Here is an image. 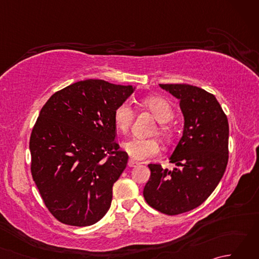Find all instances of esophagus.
I'll list each match as a JSON object with an SVG mask.
<instances>
[{
  "label": "esophagus",
  "instance_id": "obj_1",
  "mask_svg": "<svg viewBox=\"0 0 259 259\" xmlns=\"http://www.w3.org/2000/svg\"><path fill=\"white\" fill-rule=\"evenodd\" d=\"M139 163H140V162L134 160V159H129L128 166H129V167H135V166H137V164H139Z\"/></svg>",
  "mask_w": 259,
  "mask_h": 259
}]
</instances>
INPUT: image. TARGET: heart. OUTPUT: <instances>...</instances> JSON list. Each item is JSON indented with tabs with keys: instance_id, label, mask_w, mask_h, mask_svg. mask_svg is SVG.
<instances>
[{
	"instance_id": "heart-1",
	"label": "heart",
	"mask_w": 259,
	"mask_h": 259,
	"mask_svg": "<svg viewBox=\"0 0 259 259\" xmlns=\"http://www.w3.org/2000/svg\"><path fill=\"white\" fill-rule=\"evenodd\" d=\"M142 107L152 113L160 124L158 126V134L163 140H170L174 136V130L168 122L175 117L174 109L166 99L161 97H148L142 99ZM134 119V111L128 103H121L113 111V122L115 128L122 134L129 130ZM123 150L137 160H145L159 155L160 145L156 139H138L133 138L123 142Z\"/></svg>"
}]
</instances>
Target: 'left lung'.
Wrapping results in <instances>:
<instances>
[{"label":"left lung","mask_w":259,"mask_h":259,"mask_svg":"<svg viewBox=\"0 0 259 259\" xmlns=\"http://www.w3.org/2000/svg\"><path fill=\"white\" fill-rule=\"evenodd\" d=\"M179 100L185 117L184 134L170 162L180 168L148 164L151 175L145 186L148 205L174 216L200 206L223 178L228 162L227 115L211 93L195 85L159 84Z\"/></svg>","instance_id":"8db88e82"}]
</instances>
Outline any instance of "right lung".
<instances>
[{
	"mask_svg": "<svg viewBox=\"0 0 259 259\" xmlns=\"http://www.w3.org/2000/svg\"><path fill=\"white\" fill-rule=\"evenodd\" d=\"M133 85L84 80L57 91L42 107L30 137L31 174L53 217L70 226L98 223L128 163L115 141L113 111Z\"/></svg>",
	"mask_w": 259,
	"mask_h": 259,
	"instance_id": "right-lung-1",
	"label": "right lung"
}]
</instances>
